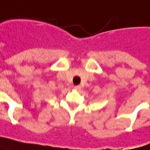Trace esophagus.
Listing matches in <instances>:
<instances>
[{"label":"esophagus","mask_w":150,"mask_h":150,"mask_svg":"<svg viewBox=\"0 0 150 150\" xmlns=\"http://www.w3.org/2000/svg\"><path fill=\"white\" fill-rule=\"evenodd\" d=\"M75 89H77V90H80V89H82V86H81L80 85H79V86H75Z\"/></svg>","instance_id":"obj_1"}]
</instances>
